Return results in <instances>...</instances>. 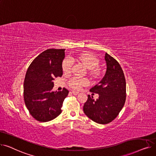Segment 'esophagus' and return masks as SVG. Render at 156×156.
I'll use <instances>...</instances> for the list:
<instances>
[{"label":"esophagus","mask_w":156,"mask_h":156,"mask_svg":"<svg viewBox=\"0 0 156 156\" xmlns=\"http://www.w3.org/2000/svg\"><path fill=\"white\" fill-rule=\"evenodd\" d=\"M72 93L74 95H77L79 94V92H78L76 91H72Z\"/></svg>","instance_id":"obj_1"}]
</instances>
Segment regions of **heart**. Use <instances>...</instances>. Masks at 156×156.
Listing matches in <instances>:
<instances>
[{
  "label": "heart",
  "instance_id": "heart-1",
  "mask_svg": "<svg viewBox=\"0 0 156 156\" xmlns=\"http://www.w3.org/2000/svg\"><path fill=\"white\" fill-rule=\"evenodd\" d=\"M72 61H78L82 62L85 66L88 69H94L98 67L99 62L96 57L94 55L82 53L77 55H73L71 57V59L68 57L66 58L62 62V69L64 72H69L73 66ZM88 81L86 79H78L76 78H73L69 81V85L74 89L79 90L81 86L87 85Z\"/></svg>",
  "mask_w": 156,
  "mask_h": 156
}]
</instances>
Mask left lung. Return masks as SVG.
<instances>
[{"mask_svg":"<svg viewBox=\"0 0 156 156\" xmlns=\"http://www.w3.org/2000/svg\"><path fill=\"white\" fill-rule=\"evenodd\" d=\"M106 72L103 78L90 91L99 94L95 101L88 95L83 105L86 115L97 123L108 124L115 119L126 101V81L118 62L108 53L105 54Z\"/></svg>","mask_w":156,"mask_h":156,"instance_id":"left-lung-1","label":"left lung"}]
</instances>
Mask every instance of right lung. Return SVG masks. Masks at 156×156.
Instances as JSON below:
<instances>
[{
	"instance_id": "1",
	"label": "right lung",
	"mask_w": 156,
	"mask_h": 156,
	"mask_svg": "<svg viewBox=\"0 0 156 156\" xmlns=\"http://www.w3.org/2000/svg\"><path fill=\"white\" fill-rule=\"evenodd\" d=\"M65 49L50 48L32 61L24 81V103L31 115L41 122L51 121L61 113L69 91H52L53 80L62 75Z\"/></svg>"
}]
</instances>
